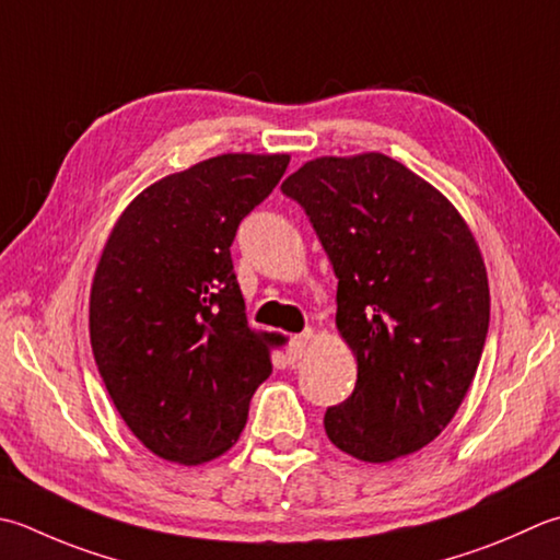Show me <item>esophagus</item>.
<instances>
[{"mask_svg":"<svg viewBox=\"0 0 560 560\" xmlns=\"http://www.w3.org/2000/svg\"><path fill=\"white\" fill-rule=\"evenodd\" d=\"M311 339H313V330H305L301 335H295L289 342V349H287L289 361H301L305 357V352H308Z\"/></svg>","mask_w":560,"mask_h":560,"instance_id":"34e87169","label":"esophagus"}]
</instances>
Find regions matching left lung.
<instances>
[{
	"mask_svg": "<svg viewBox=\"0 0 560 560\" xmlns=\"http://www.w3.org/2000/svg\"><path fill=\"white\" fill-rule=\"evenodd\" d=\"M337 273V330L357 386L327 408L345 454L388 464L442 434L474 383L490 323L488 271L446 196L381 152L315 158L281 184Z\"/></svg>",
	"mask_w": 560,
	"mask_h": 560,
	"instance_id": "obj_1",
	"label": "left lung"
}]
</instances>
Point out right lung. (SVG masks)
<instances>
[{"instance_id": "1", "label": "right lung", "mask_w": 560, "mask_h": 560, "mask_svg": "<svg viewBox=\"0 0 560 560\" xmlns=\"http://www.w3.org/2000/svg\"><path fill=\"white\" fill-rule=\"evenodd\" d=\"M287 152H228L142 189L108 235L90 293L98 374L142 446L182 466L237 442L271 374L273 332L247 325L230 245Z\"/></svg>"}]
</instances>
